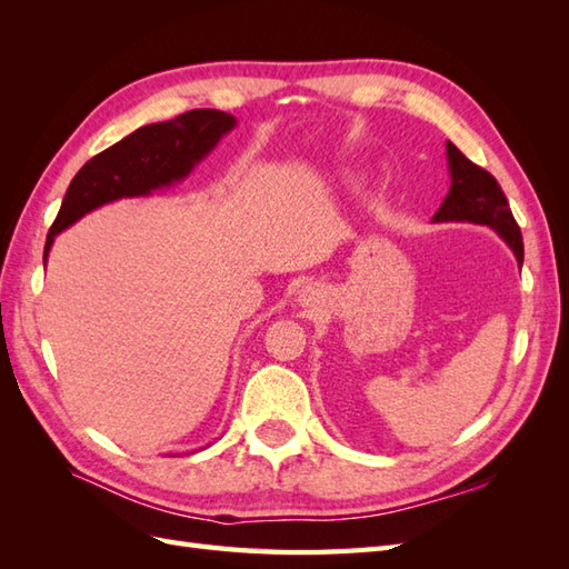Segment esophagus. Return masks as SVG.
I'll list each match as a JSON object with an SVG mask.
<instances>
[{"label":"esophagus","instance_id":"1","mask_svg":"<svg viewBox=\"0 0 569 569\" xmlns=\"http://www.w3.org/2000/svg\"><path fill=\"white\" fill-rule=\"evenodd\" d=\"M303 308H316L318 311V306L322 303V291L316 287V284H306V287H301L299 289V299H297Z\"/></svg>","mask_w":569,"mask_h":569}]
</instances>
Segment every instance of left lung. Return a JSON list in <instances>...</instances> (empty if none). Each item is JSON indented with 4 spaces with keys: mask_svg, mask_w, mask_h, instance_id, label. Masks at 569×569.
I'll list each match as a JSON object with an SVG mask.
<instances>
[{
    "mask_svg": "<svg viewBox=\"0 0 569 569\" xmlns=\"http://www.w3.org/2000/svg\"><path fill=\"white\" fill-rule=\"evenodd\" d=\"M446 161H449L451 187L432 222H475V226L491 228L510 247L522 268V232L496 178L465 159L453 142H446Z\"/></svg>",
    "mask_w": 569,
    "mask_h": 569,
    "instance_id": "obj_1",
    "label": "left lung"
}]
</instances>
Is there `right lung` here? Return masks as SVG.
<instances>
[{
  "label": "right lung",
  "instance_id": "1",
  "mask_svg": "<svg viewBox=\"0 0 569 569\" xmlns=\"http://www.w3.org/2000/svg\"><path fill=\"white\" fill-rule=\"evenodd\" d=\"M234 128L237 118L226 111L194 109L166 123L137 128L113 147L97 153L66 189L59 216L47 234L44 266L57 234L101 206L151 197L187 180Z\"/></svg>",
  "mask_w": 569,
  "mask_h": 569
}]
</instances>
